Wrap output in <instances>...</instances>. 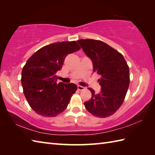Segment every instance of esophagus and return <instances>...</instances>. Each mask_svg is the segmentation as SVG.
<instances>
[{
    "label": "esophagus",
    "instance_id": "34e87169",
    "mask_svg": "<svg viewBox=\"0 0 155 155\" xmlns=\"http://www.w3.org/2000/svg\"><path fill=\"white\" fill-rule=\"evenodd\" d=\"M77 88H78V91H83V90L85 89V87H82V86H81V85H78Z\"/></svg>",
    "mask_w": 155,
    "mask_h": 155
}]
</instances>
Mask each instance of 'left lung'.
<instances>
[{"mask_svg":"<svg viewBox=\"0 0 155 155\" xmlns=\"http://www.w3.org/2000/svg\"><path fill=\"white\" fill-rule=\"evenodd\" d=\"M77 42L93 62V71L101 77L100 93L88 88L92 97L84 103V107L94 116L109 117L120 108L126 96L130 83L128 66L120 52L103 41L81 39Z\"/></svg>","mask_w":155,"mask_h":155,"instance_id":"obj_1","label":"left lung"}]
</instances>
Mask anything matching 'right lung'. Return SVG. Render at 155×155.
I'll return each mask as SVG.
<instances>
[{
	"mask_svg": "<svg viewBox=\"0 0 155 155\" xmlns=\"http://www.w3.org/2000/svg\"><path fill=\"white\" fill-rule=\"evenodd\" d=\"M80 49L76 41L55 42L40 48L28 59L22 71L21 83L28 103L37 114L53 117L67 108L77 86L58 83L56 73L66 57Z\"/></svg>",
	"mask_w": 155,
	"mask_h": 155,
	"instance_id": "obj_1",
	"label": "right lung"
}]
</instances>
